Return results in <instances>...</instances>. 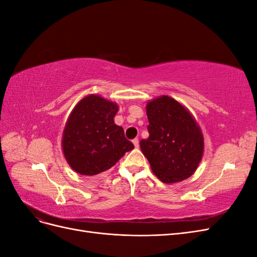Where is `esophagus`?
<instances>
[{"instance_id":"34e87169","label":"esophagus","mask_w":257,"mask_h":257,"mask_svg":"<svg viewBox=\"0 0 257 257\" xmlns=\"http://www.w3.org/2000/svg\"><path fill=\"white\" fill-rule=\"evenodd\" d=\"M133 144H134L135 148H138V147H139V141H138V138L133 139Z\"/></svg>"}]
</instances>
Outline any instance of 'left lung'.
<instances>
[{
    "label": "left lung",
    "instance_id": "8db88e82",
    "mask_svg": "<svg viewBox=\"0 0 257 257\" xmlns=\"http://www.w3.org/2000/svg\"><path fill=\"white\" fill-rule=\"evenodd\" d=\"M149 137L141 149L162 182L189 178L204 153V137L192 114L176 99L163 95L147 105Z\"/></svg>",
    "mask_w": 257,
    "mask_h": 257
}]
</instances>
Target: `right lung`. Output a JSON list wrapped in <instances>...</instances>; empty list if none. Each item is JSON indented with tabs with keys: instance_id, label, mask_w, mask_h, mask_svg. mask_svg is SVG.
<instances>
[{
	"instance_id": "right-lung-1",
	"label": "right lung",
	"mask_w": 257,
	"mask_h": 257,
	"mask_svg": "<svg viewBox=\"0 0 257 257\" xmlns=\"http://www.w3.org/2000/svg\"><path fill=\"white\" fill-rule=\"evenodd\" d=\"M118 105L88 95L76 105L63 132L65 159L76 173L94 176L111 168L134 145L113 121Z\"/></svg>"
}]
</instances>
